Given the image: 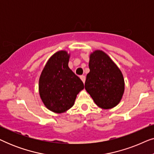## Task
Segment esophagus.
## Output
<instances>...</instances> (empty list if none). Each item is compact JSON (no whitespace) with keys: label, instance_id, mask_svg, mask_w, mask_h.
<instances>
[{"label":"esophagus","instance_id":"1","mask_svg":"<svg viewBox=\"0 0 154 154\" xmlns=\"http://www.w3.org/2000/svg\"><path fill=\"white\" fill-rule=\"evenodd\" d=\"M80 78H81L82 81L83 82V83H85V75H81Z\"/></svg>","mask_w":154,"mask_h":154}]
</instances>
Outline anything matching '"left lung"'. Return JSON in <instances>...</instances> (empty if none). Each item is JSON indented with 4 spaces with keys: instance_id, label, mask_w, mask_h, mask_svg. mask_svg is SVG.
I'll return each mask as SVG.
<instances>
[{
    "instance_id": "left-lung-1",
    "label": "left lung",
    "mask_w": 154,
    "mask_h": 154,
    "mask_svg": "<svg viewBox=\"0 0 154 154\" xmlns=\"http://www.w3.org/2000/svg\"><path fill=\"white\" fill-rule=\"evenodd\" d=\"M89 69L85 88L94 103L104 109L117 106L125 90L123 75L119 67L104 52L95 50L90 55Z\"/></svg>"
}]
</instances>
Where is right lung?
Wrapping results in <instances>:
<instances>
[{"label": "right lung", "instance_id": "right-lung-1", "mask_svg": "<svg viewBox=\"0 0 154 154\" xmlns=\"http://www.w3.org/2000/svg\"><path fill=\"white\" fill-rule=\"evenodd\" d=\"M70 54L65 50L57 52L46 63L39 79V94L50 111L64 113L74 104L84 85L68 66Z\"/></svg>", "mask_w": 154, "mask_h": 154}]
</instances>
